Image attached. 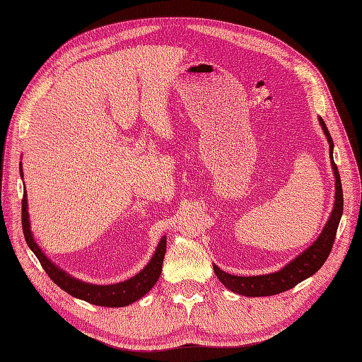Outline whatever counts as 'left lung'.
<instances>
[{"label": "left lung", "mask_w": 362, "mask_h": 362, "mask_svg": "<svg viewBox=\"0 0 362 362\" xmlns=\"http://www.w3.org/2000/svg\"><path fill=\"white\" fill-rule=\"evenodd\" d=\"M320 125L322 128L324 134H326L329 141V154L332 160V170L335 174V203H333L332 214L327 220L326 226L322 228L320 237L315 240L313 245H310L304 252L286 264L283 269L266 275H254V276H238L230 275L220 267L214 264V272L218 280L223 283L230 292H235L238 295L245 296H269L281 293L284 291H289L298 283H301L305 278H309L324 264L327 257L332 251L333 242L337 237V229L339 225V220L342 216V187H341V177L338 173V166L333 162V141L330 137L329 129L324 124V120L320 117Z\"/></svg>", "instance_id": "obj_1"}]
</instances>
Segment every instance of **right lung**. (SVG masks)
Wrapping results in <instances>:
<instances>
[{"label": "right lung", "instance_id": "1", "mask_svg": "<svg viewBox=\"0 0 362 362\" xmlns=\"http://www.w3.org/2000/svg\"><path fill=\"white\" fill-rule=\"evenodd\" d=\"M21 177H23V170ZM23 233L27 245L32 249V252L38 258L41 266L44 267L45 274H47L54 284H58L62 291H66L71 296H76L79 300H84L90 304L96 305H105V308H124V305L132 304L137 300H141L144 295L151 291V287L159 280L162 274V263L166 252V237L157 245L156 252L153 258L144 269L136 274L129 280L120 281L116 284H90L86 281H81L78 278L71 276L66 271H62L53 262H50L45 254L41 251V247L36 245L33 234L30 230V221H29V212H27V194L24 187V196H23Z\"/></svg>", "mask_w": 362, "mask_h": 362}]
</instances>
